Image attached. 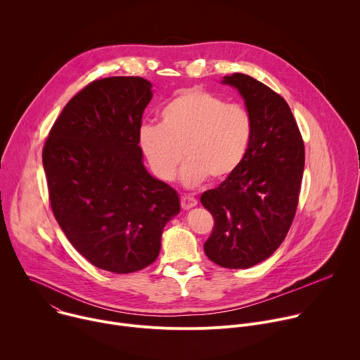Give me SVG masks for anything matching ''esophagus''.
Returning a JSON list of instances; mask_svg holds the SVG:
<instances>
[{
  "mask_svg": "<svg viewBox=\"0 0 360 360\" xmlns=\"http://www.w3.org/2000/svg\"><path fill=\"white\" fill-rule=\"evenodd\" d=\"M196 205H198V200H196L195 198H192V196H184V198L181 199V207H182V210H185V211L192 210L193 207H196Z\"/></svg>",
  "mask_w": 360,
  "mask_h": 360,
  "instance_id": "1",
  "label": "esophagus"
}]
</instances>
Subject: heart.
Masks as SVG:
<instances>
[{"label":"heart","mask_w":360,"mask_h":360,"mask_svg":"<svg viewBox=\"0 0 360 360\" xmlns=\"http://www.w3.org/2000/svg\"><path fill=\"white\" fill-rule=\"evenodd\" d=\"M160 125H142L138 142L150 171L169 182L184 160L181 181L198 186L229 178L243 162L252 120L245 108L199 88L176 94L160 111Z\"/></svg>","instance_id":"heart-1"}]
</instances>
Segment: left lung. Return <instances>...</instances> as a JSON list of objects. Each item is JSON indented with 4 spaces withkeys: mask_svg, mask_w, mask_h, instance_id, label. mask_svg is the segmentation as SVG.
<instances>
[{
    "mask_svg": "<svg viewBox=\"0 0 360 360\" xmlns=\"http://www.w3.org/2000/svg\"><path fill=\"white\" fill-rule=\"evenodd\" d=\"M238 89L252 120V139L240 167L200 203L215 226L203 249L222 268L246 269L281 246L295 218L304 146L286 101L245 74L221 81Z\"/></svg>",
    "mask_w": 360,
    "mask_h": 360,
    "instance_id": "8db88e82",
    "label": "left lung"
}]
</instances>
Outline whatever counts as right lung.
<instances>
[{
  "instance_id": "1",
  "label": "right lung",
  "mask_w": 360,
  "mask_h": 360,
  "mask_svg": "<svg viewBox=\"0 0 360 360\" xmlns=\"http://www.w3.org/2000/svg\"><path fill=\"white\" fill-rule=\"evenodd\" d=\"M152 84L141 77L91 82L56 121L42 150L51 208L94 266L131 274L155 262L178 192L145 168L138 142Z\"/></svg>"
}]
</instances>
